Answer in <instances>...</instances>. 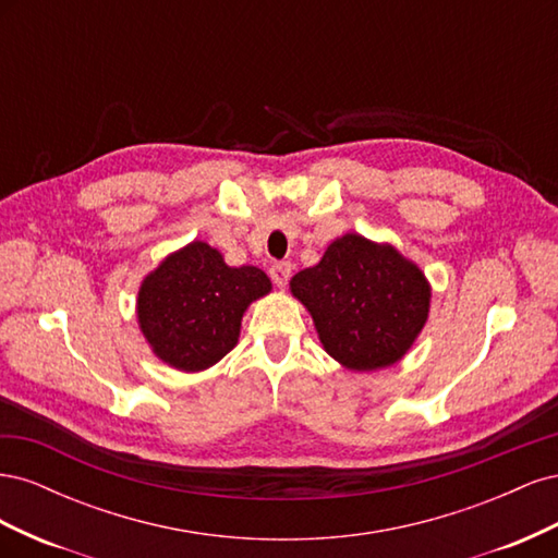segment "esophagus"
<instances>
[{
  "mask_svg": "<svg viewBox=\"0 0 558 558\" xmlns=\"http://www.w3.org/2000/svg\"><path fill=\"white\" fill-rule=\"evenodd\" d=\"M269 277H272V281L277 286H286V283H289V277H291V263H286V260L275 263L272 267H269Z\"/></svg>",
  "mask_w": 558,
  "mask_h": 558,
  "instance_id": "34e87169",
  "label": "esophagus"
}]
</instances>
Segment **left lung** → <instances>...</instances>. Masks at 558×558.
Wrapping results in <instances>:
<instances>
[{"instance_id":"obj_1","label":"left lung","mask_w":558,"mask_h":558,"mask_svg":"<svg viewBox=\"0 0 558 558\" xmlns=\"http://www.w3.org/2000/svg\"><path fill=\"white\" fill-rule=\"evenodd\" d=\"M320 342L351 369H377L404 356L428 318L430 289L421 269L391 246L361 234L335 240L318 265L291 279Z\"/></svg>"}]
</instances>
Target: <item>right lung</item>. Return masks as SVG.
Wrapping results in <instances>:
<instances>
[{
	"instance_id": "obj_1",
	"label": "right lung",
	"mask_w": 558,
	"mask_h": 558,
	"mask_svg": "<svg viewBox=\"0 0 558 558\" xmlns=\"http://www.w3.org/2000/svg\"><path fill=\"white\" fill-rule=\"evenodd\" d=\"M269 289L272 283L263 269L228 267L216 248L193 242L144 279L140 326L160 361L197 373L238 344L248 302Z\"/></svg>"
}]
</instances>
